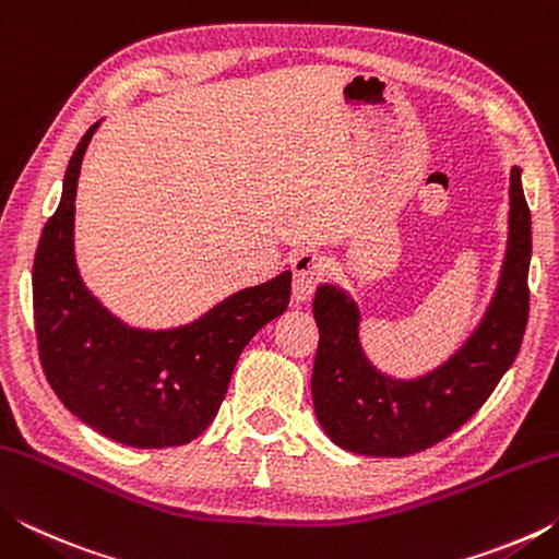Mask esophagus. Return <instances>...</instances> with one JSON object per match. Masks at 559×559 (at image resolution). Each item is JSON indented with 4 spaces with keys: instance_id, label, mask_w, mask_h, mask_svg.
<instances>
[{
    "instance_id": "obj_1",
    "label": "esophagus",
    "mask_w": 559,
    "mask_h": 559,
    "mask_svg": "<svg viewBox=\"0 0 559 559\" xmlns=\"http://www.w3.org/2000/svg\"><path fill=\"white\" fill-rule=\"evenodd\" d=\"M328 263L320 257L318 251H300L290 259V271H293V298L298 302L308 300L313 296L318 283L325 276Z\"/></svg>"
}]
</instances>
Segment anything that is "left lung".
Instances as JSON below:
<instances>
[{"mask_svg": "<svg viewBox=\"0 0 559 559\" xmlns=\"http://www.w3.org/2000/svg\"><path fill=\"white\" fill-rule=\"evenodd\" d=\"M533 253L530 206L520 169H510V234L496 298L476 333L439 370L396 382L367 362L357 340V308L343 290L320 286L313 300L318 353L313 404L337 447L362 456H412L463 427L500 382L523 343Z\"/></svg>", "mask_w": 559, "mask_h": 559, "instance_id": "8db88e82", "label": "left lung"}]
</instances>
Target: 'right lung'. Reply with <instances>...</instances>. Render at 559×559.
<instances>
[{"label": "right lung", "mask_w": 559, "mask_h": 559, "mask_svg": "<svg viewBox=\"0 0 559 559\" xmlns=\"http://www.w3.org/2000/svg\"><path fill=\"white\" fill-rule=\"evenodd\" d=\"M81 138L59 210L34 259V325L46 380L69 412L103 437L138 449L182 447L210 427L246 343L288 308L290 271L239 290L192 325L147 333L112 318L83 286L73 259Z\"/></svg>", "instance_id": "add662e5"}]
</instances>
